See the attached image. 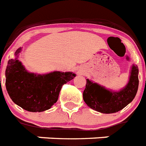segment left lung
I'll list each match as a JSON object with an SVG mask.
<instances>
[{
  "mask_svg": "<svg viewBox=\"0 0 146 146\" xmlns=\"http://www.w3.org/2000/svg\"><path fill=\"white\" fill-rule=\"evenodd\" d=\"M139 70L132 65L128 83L117 92L108 89L92 80L86 79V86L83 98L88 107L103 114H112L125 108L132 101L137 92L139 86Z\"/></svg>",
  "mask_w": 146,
  "mask_h": 146,
  "instance_id": "obj_1",
  "label": "left lung"
}]
</instances>
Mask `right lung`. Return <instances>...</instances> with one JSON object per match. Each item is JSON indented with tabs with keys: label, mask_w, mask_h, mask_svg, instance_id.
Returning a JSON list of instances; mask_svg holds the SVG:
<instances>
[{
	"label": "right lung",
	"mask_w": 146,
	"mask_h": 146,
	"mask_svg": "<svg viewBox=\"0 0 146 146\" xmlns=\"http://www.w3.org/2000/svg\"><path fill=\"white\" fill-rule=\"evenodd\" d=\"M21 49L17 48L15 58L8 61L5 73L7 92L14 103L28 111L48 110L58 101L63 84L76 74L58 71L43 74L29 72L17 59Z\"/></svg>",
	"instance_id": "obj_1"
}]
</instances>
